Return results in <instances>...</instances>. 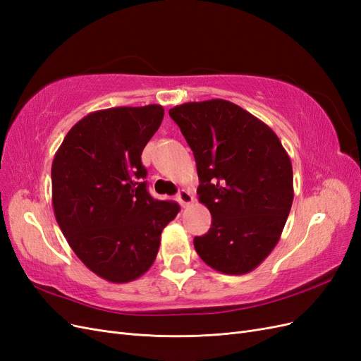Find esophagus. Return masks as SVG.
I'll return each mask as SVG.
<instances>
[{
  "instance_id": "1",
  "label": "esophagus",
  "mask_w": 361,
  "mask_h": 361,
  "mask_svg": "<svg viewBox=\"0 0 361 361\" xmlns=\"http://www.w3.org/2000/svg\"><path fill=\"white\" fill-rule=\"evenodd\" d=\"M176 197H178V202L180 203L182 207H187V206H190L194 202V197L191 195V192L187 191V190H180L178 192Z\"/></svg>"
}]
</instances>
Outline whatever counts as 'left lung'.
I'll list each match as a JSON object with an SVG mask.
<instances>
[{
  "label": "left lung",
  "mask_w": 361,
  "mask_h": 361,
  "mask_svg": "<svg viewBox=\"0 0 361 361\" xmlns=\"http://www.w3.org/2000/svg\"><path fill=\"white\" fill-rule=\"evenodd\" d=\"M169 114L192 150L199 200L212 215L194 248L215 271L247 274L274 250L290 212L288 152L274 130L233 102H187Z\"/></svg>",
  "instance_id": "left-lung-1"
}]
</instances>
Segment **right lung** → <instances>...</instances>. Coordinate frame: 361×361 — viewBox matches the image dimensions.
<instances>
[{"instance_id":"1","label":"right lung","mask_w":361,"mask_h":361,"mask_svg":"<svg viewBox=\"0 0 361 361\" xmlns=\"http://www.w3.org/2000/svg\"><path fill=\"white\" fill-rule=\"evenodd\" d=\"M164 117L161 105L116 106L87 114L52 161V207L68 244L96 276L111 283L141 277L161 233L179 212L152 197L141 152Z\"/></svg>"}]
</instances>
